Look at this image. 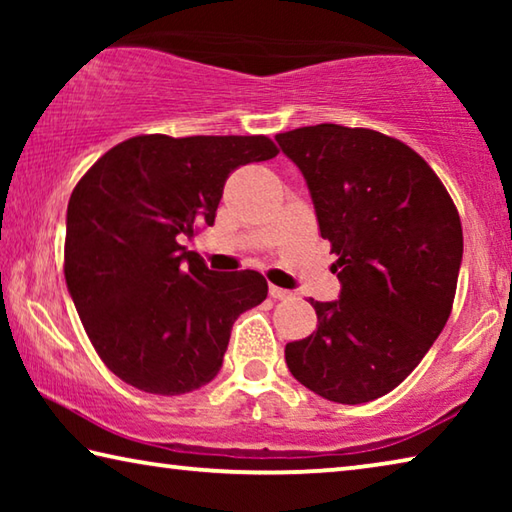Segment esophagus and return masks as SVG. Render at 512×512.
Returning a JSON list of instances; mask_svg holds the SVG:
<instances>
[{
	"instance_id": "obj_1",
	"label": "esophagus",
	"mask_w": 512,
	"mask_h": 512,
	"mask_svg": "<svg viewBox=\"0 0 512 512\" xmlns=\"http://www.w3.org/2000/svg\"><path fill=\"white\" fill-rule=\"evenodd\" d=\"M268 296H271L273 300H287V298H291V291L280 289V287H275V284H271V287H268Z\"/></svg>"
}]
</instances>
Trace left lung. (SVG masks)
<instances>
[{"label": "left lung", "instance_id": "1", "mask_svg": "<svg viewBox=\"0 0 512 512\" xmlns=\"http://www.w3.org/2000/svg\"><path fill=\"white\" fill-rule=\"evenodd\" d=\"M275 140L305 176L341 282L339 300H311L316 332L287 343L284 359L329 402L377 400L411 375L452 314L461 219L429 164L393 137L318 124Z\"/></svg>", "mask_w": 512, "mask_h": 512}]
</instances>
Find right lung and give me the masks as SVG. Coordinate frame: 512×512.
<instances>
[{"mask_svg":"<svg viewBox=\"0 0 512 512\" xmlns=\"http://www.w3.org/2000/svg\"><path fill=\"white\" fill-rule=\"evenodd\" d=\"M275 155L264 135H140L101 155L74 187L67 289L121 381L183 395L221 370L232 325L266 300L268 284L257 271H210L183 239L214 225L232 171Z\"/></svg>","mask_w":512,"mask_h":512,"instance_id":"add662e5","label":"right lung"}]
</instances>
